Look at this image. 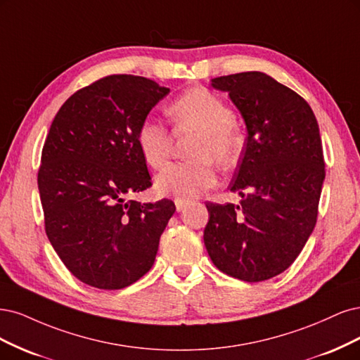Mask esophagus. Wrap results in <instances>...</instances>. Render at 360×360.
Wrapping results in <instances>:
<instances>
[{"label": "esophagus", "mask_w": 360, "mask_h": 360, "mask_svg": "<svg viewBox=\"0 0 360 360\" xmlns=\"http://www.w3.org/2000/svg\"><path fill=\"white\" fill-rule=\"evenodd\" d=\"M175 206H176L178 211H182L184 207L188 206V202L184 200V199H175Z\"/></svg>", "instance_id": "1"}]
</instances>
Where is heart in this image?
<instances>
[{"label":"heart","instance_id":"1","mask_svg":"<svg viewBox=\"0 0 360 360\" xmlns=\"http://www.w3.org/2000/svg\"><path fill=\"white\" fill-rule=\"evenodd\" d=\"M169 117L179 130L197 133L188 155L194 160L170 163L158 173L157 191L194 199L215 184L214 165H235L243 149V133L235 122V112L212 91L191 88L169 106ZM137 145L146 163L160 169L172 150L166 125L146 118L137 130Z\"/></svg>","mask_w":360,"mask_h":360}]
</instances>
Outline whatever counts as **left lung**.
<instances>
[{
	"instance_id": "left-lung-1",
	"label": "left lung",
	"mask_w": 360,
	"mask_h": 360,
	"mask_svg": "<svg viewBox=\"0 0 360 360\" xmlns=\"http://www.w3.org/2000/svg\"><path fill=\"white\" fill-rule=\"evenodd\" d=\"M229 92L248 137L230 191L242 200L207 202L205 247L217 268L259 283L284 272L317 223L324 158L316 115L297 92L262 72L212 79Z\"/></svg>"
}]
</instances>
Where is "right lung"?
Returning a JSON list of instances; mask_svg holds the SVG:
<instances>
[{
    "label": "right lung",
    "mask_w": 360,
    "mask_h": 360,
    "mask_svg": "<svg viewBox=\"0 0 360 360\" xmlns=\"http://www.w3.org/2000/svg\"><path fill=\"white\" fill-rule=\"evenodd\" d=\"M169 88L110 75L67 98L41 150L37 182L44 230L79 281L120 290L153 268L175 203L129 200L149 188L137 130Z\"/></svg>",
    "instance_id": "1"
}]
</instances>
